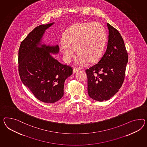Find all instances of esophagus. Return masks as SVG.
<instances>
[{
	"instance_id": "esophagus-1",
	"label": "esophagus",
	"mask_w": 147,
	"mask_h": 147,
	"mask_svg": "<svg viewBox=\"0 0 147 147\" xmlns=\"http://www.w3.org/2000/svg\"><path fill=\"white\" fill-rule=\"evenodd\" d=\"M79 70V69H78V68H74V69H73V72H74V73H76V72L78 71Z\"/></svg>"
}]
</instances>
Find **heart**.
<instances>
[{
    "label": "heart",
    "mask_w": 147,
    "mask_h": 147,
    "mask_svg": "<svg viewBox=\"0 0 147 147\" xmlns=\"http://www.w3.org/2000/svg\"><path fill=\"white\" fill-rule=\"evenodd\" d=\"M63 39L60 51L64 61L70 62L77 49L79 56L76 63L84 66L90 60L94 61L101 57L105 47L106 33L100 23H82L69 28Z\"/></svg>",
    "instance_id": "heart-1"
}]
</instances>
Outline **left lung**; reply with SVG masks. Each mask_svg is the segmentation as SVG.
<instances>
[{
  "mask_svg": "<svg viewBox=\"0 0 147 147\" xmlns=\"http://www.w3.org/2000/svg\"><path fill=\"white\" fill-rule=\"evenodd\" d=\"M107 48L97 64L86 70L87 90L94 100L107 101L120 89L124 82L128 54L119 31L109 23Z\"/></svg>",
  "mask_w": 147,
  "mask_h": 147,
  "instance_id": "obj_1",
  "label": "left lung"
}]
</instances>
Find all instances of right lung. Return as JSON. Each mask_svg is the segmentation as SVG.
Listing matches in <instances>:
<instances>
[{
    "instance_id": "1",
    "label": "right lung",
    "mask_w": 147,
    "mask_h": 147,
    "mask_svg": "<svg viewBox=\"0 0 147 147\" xmlns=\"http://www.w3.org/2000/svg\"><path fill=\"white\" fill-rule=\"evenodd\" d=\"M53 24L40 25L30 32L21 43L18 57L23 84L39 100L49 103L62 98L64 82L72 74L71 67L61 64L51 54L59 53L57 45L40 43L45 30Z\"/></svg>"
}]
</instances>
